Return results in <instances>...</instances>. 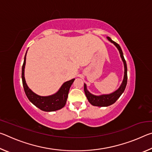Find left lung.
Segmentation results:
<instances>
[{
    "label": "left lung",
    "instance_id": "left-lung-1",
    "mask_svg": "<svg viewBox=\"0 0 152 152\" xmlns=\"http://www.w3.org/2000/svg\"><path fill=\"white\" fill-rule=\"evenodd\" d=\"M107 39H109L111 43H114V45L116 46L119 51L123 63H124L125 75H124V79H123L121 85V86L119 87V88L118 89L117 91L113 92V93H111L110 94L101 95V96H95V95L91 94L88 91H87L86 86V84H84V92H85L86 96L87 98V99H88V102L92 105L97 106V107H108L109 106V105H111L113 103H115V102L117 101V100L121 96V95L122 94L123 92H124L126 85H127V64H126V61L124 58V56H123V53L121 48V47L118 43L115 42L114 41H113L109 37H108Z\"/></svg>",
    "mask_w": 152,
    "mask_h": 152
}]
</instances>
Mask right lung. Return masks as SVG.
<instances>
[{
  "label": "right lung",
  "instance_id": "obj_1",
  "mask_svg": "<svg viewBox=\"0 0 152 152\" xmlns=\"http://www.w3.org/2000/svg\"><path fill=\"white\" fill-rule=\"evenodd\" d=\"M25 61H26V54L24 58V62L22 66V82L23 85L24 91L28 99L32 103L39 108V109L43 111H55L63 108L66 103L67 98L68 96L69 90L73 82L75 79L67 81L59 90V91L55 94L49 96H41L35 94L28 88L26 82H25L24 76V68L25 66Z\"/></svg>",
  "mask_w": 152,
  "mask_h": 152
}]
</instances>
